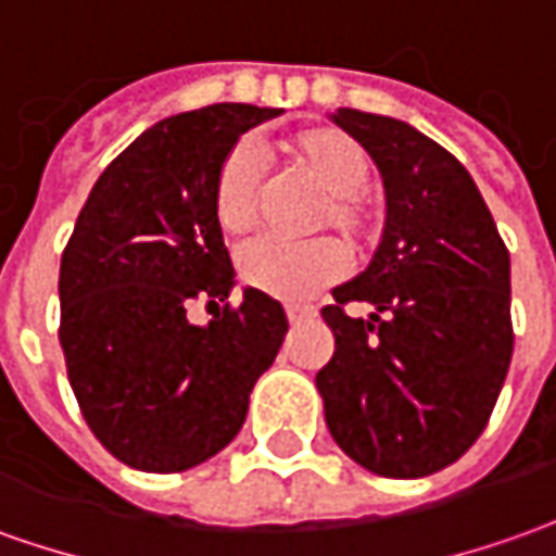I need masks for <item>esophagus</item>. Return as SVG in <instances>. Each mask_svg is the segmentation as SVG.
Wrapping results in <instances>:
<instances>
[{
	"label": "esophagus",
	"instance_id": "34e87169",
	"mask_svg": "<svg viewBox=\"0 0 556 556\" xmlns=\"http://www.w3.org/2000/svg\"><path fill=\"white\" fill-rule=\"evenodd\" d=\"M286 316H289L292 326H301V323H307V319L316 316V307H309V304H289V307H286Z\"/></svg>",
	"mask_w": 556,
	"mask_h": 556
}]
</instances>
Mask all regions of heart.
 <instances>
[{"mask_svg": "<svg viewBox=\"0 0 556 556\" xmlns=\"http://www.w3.org/2000/svg\"><path fill=\"white\" fill-rule=\"evenodd\" d=\"M274 151L298 179L323 191L313 213V230L334 228L346 247H365L374 237V215L362 200L371 179V157L365 146L328 124H307L274 139ZM262 173L255 154L237 146L218 164L213 185V213L228 237H247L258 225ZM343 270V252L334 240L277 243L258 240L240 255V279L255 292L277 301H304Z\"/></svg>", "mask_w": 556, "mask_h": 556, "instance_id": "1", "label": "heart"}]
</instances>
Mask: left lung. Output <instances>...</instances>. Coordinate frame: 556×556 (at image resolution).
Segmentation results:
<instances>
[{
	"mask_svg": "<svg viewBox=\"0 0 556 556\" xmlns=\"http://www.w3.org/2000/svg\"><path fill=\"white\" fill-rule=\"evenodd\" d=\"M331 121L380 169L387 225L371 264L334 289V356L316 374L326 422L350 459L426 478L484 432L511 365V262L468 169L405 121L338 109ZM350 300L368 320L342 313Z\"/></svg>",
	"mask_w": 556,
	"mask_h": 556,
	"instance_id": "obj_1",
	"label": "left lung"
}]
</instances>
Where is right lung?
<instances>
[{
  "mask_svg": "<svg viewBox=\"0 0 556 556\" xmlns=\"http://www.w3.org/2000/svg\"><path fill=\"white\" fill-rule=\"evenodd\" d=\"M279 109L215 103L157 121L103 169L60 258V346L90 432L124 466L185 471L243 429L249 392L289 331L247 289L210 326L191 301L233 289L213 213L218 164Z\"/></svg>",
  "mask_w": 556,
  "mask_h": 556,
  "instance_id": "1",
  "label": "right lung"
}]
</instances>
